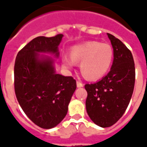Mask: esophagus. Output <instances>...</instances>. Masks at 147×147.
Here are the masks:
<instances>
[{"instance_id": "34e87169", "label": "esophagus", "mask_w": 147, "mask_h": 147, "mask_svg": "<svg viewBox=\"0 0 147 147\" xmlns=\"http://www.w3.org/2000/svg\"><path fill=\"white\" fill-rule=\"evenodd\" d=\"M76 86L79 87V88H80V87L83 86V83L81 82L80 81H76Z\"/></svg>"}]
</instances>
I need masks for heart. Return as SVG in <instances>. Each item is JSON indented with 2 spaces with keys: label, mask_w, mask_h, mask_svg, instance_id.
<instances>
[{
  "label": "heart",
  "mask_w": 147,
  "mask_h": 147,
  "mask_svg": "<svg viewBox=\"0 0 147 147\" xmlns=\"http://www.w3.org/2000/svg\"><path fill=\"white\" fill-rule=\"evenodd\" d=\"M71 55H65L61 58L62 65L71 68L76 62L80 63L82 75L88 80H96L108 72L113 64L114 52L108 43L98 41H88L76 45L71 50Z\"/></svg>",
  "instance_id": "obj_1"
}]
</instances>
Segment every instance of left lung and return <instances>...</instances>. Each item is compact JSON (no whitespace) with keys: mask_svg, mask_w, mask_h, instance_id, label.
<instances>
[{"mask_svg":"<svg viewBox=\"0 0 147 147\" xmlns=\"http://www.w3.org/2000/svg\"><path fill=\"white\" fill-rule=\"evenodd\" d=\"M114 52L110 72L102 80L85 85L86 107L92 122L103 128L114 125L124 114L131 98L135 82V67L131 51L107 33Z\"/></svg>","mask_w":147,"mask_h":147,"instance_id":"8db88e82","label":"left lung"}]
</instances>
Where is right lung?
Listing matches in <instances>:
<instances>
[{
	"mask_svg": "<svg viewBox=\"0 0 147 147\" xmlns=\"http://www.w3.org/2000/svg\"><path fill=\"white\" fill-rule=\"evenodd\" d=\"M63 34L37 37L19 51L14 65V89L22 109L35 125L49 129L65 117L76 90L72 76L55 73L49 57L39 59L37 53H53L59 56L58 46Z\"/></svg>",
	"mask_w": 147,
	"mask_h": 147,
	"instance_id": "add662e5",
	"label": "right lung"
}]
</instances>
